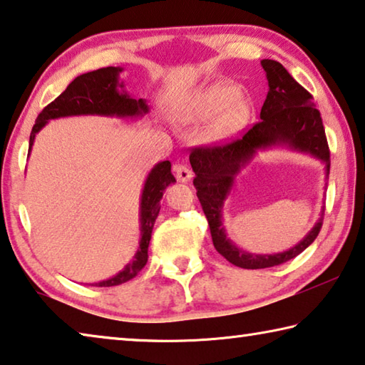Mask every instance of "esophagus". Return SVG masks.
<instances>
[{"mask_svg": "<svg viewBox=\"0 0 365 365\" xmlns=\"http://www.w3.org/2000/svg\"><path fill=\"white\" fill-rule=\"evenodd\" d=\"M175 176L179 182H189L190 179H192V171H190L186 165H176Z\"/></svg>", "mask_w": 365, "mask_h": 365, "instance_id": "34e87169", "label": "esophagus"}]
</instances>
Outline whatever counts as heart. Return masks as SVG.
I'll return each mask as SVG.
<instances>
[{"mask_svg":"<svg viewBox=\"0 0 365 365\" xmlns=\"http://www.w3.org/2000/svg\"><path fill=\"white\" fill-rule=\"evenodd\" d=\"M217 112L219 115L213 119L208 135L212 139H225L237 133L246 124L249 105L230 83H218L207 88L195 98L187 113V119L202 121V119L212 118Z\"/></svg>","mask_w":365,"mask_h":365,"instance_id":"1","label":"heart"}]
</instances>
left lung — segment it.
<instances>
[{"label":"left lung","mask_w":365,"mask_h":365,"mask_svg":"<svg viewBox=\"0 0 365 365\" xmlns=\"http://www.w3.org/2000/svg\"><path fill=\"white\" fill-rule=\"evenodd\" d=\"M268 81V93L260 111V121L236 140L213 147H199L190 152V166L195 173L194 186L200 205L210 226L215 249L232 265L257 270L284 264L306 250L319 236L325 207L320 218L301 242L284 252L250 254L237 247L226 235L223 226V205L235 179L259 150L272 147H288L309 153L325 165L330 175V150L325 137L320 111L315 108L312 95L273 59H262Z\"/></svg>","instance_id":"1"}]
</instances>
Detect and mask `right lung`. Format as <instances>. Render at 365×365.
<instances>
[{
  "label": "right lung",
  "mask_w": 365,
  "mask_h": 365,
  "mask_svg": "<svg viewBox=\"0 0 365 365\" xmlns=\"http://www.w3.org/2000/svg\"><path fill=\"white\" fill-rule=\"evenodd\" d=\"M123 68H101L92 73L77 76L66 87L59 97L45 106L35 121L31 140H29V155H31L35 135H37L50 119L68 116H110V118H142L148 113V105L143 98L135 100L124 88V82H119V74ZM176 182L171 173V163L168 160L160 161L148 173L140 195L139 222H140V241L134 259L116 273L115 277L103 282L93 283L92 286H118L133 279L147 264L148 244H150L152 230L155 220L160 212V200L165 189Z\"/></svg>",
  "instance_id": "right-lung-1"
}]
</instances>
